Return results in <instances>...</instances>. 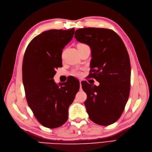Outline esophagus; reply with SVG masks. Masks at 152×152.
<instances>
[{"mask_svg": "<svg viewBox=\"0 0 152 152\" xmlns=\"http://www.w3.org/2000/svg\"><path fill=\"white\" fill-rule=\"evenodd\" d=\"M80 89H82V85H81V80H80Z\"/></svg>", "mask_w": 152, "mask_h": 152, "instance_id": "esophagus-1", "label": "esophagus"}]
</instances>
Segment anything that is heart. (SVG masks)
I'll use <instances>...</instances> for the list:
<instances>
[{
	"instance_id": "1",
	"label": "heart",
	"mask_w": 152,
	"mask_h": 152,
	"mask_svg": "<svg viewBox=\"0 0 152 152\" xmlns=\"http://www.w3.org/2000/svg\"><path fill=\"white\" fill-rule=\"evenodd\" d=\"M84 45V44H80L78 45V46H80V45ZM72 74L73 75H75V76H80L81 75V72H80V70H77V69H75V70H74L72 72Z\"/></svg>"
}]
</instances>
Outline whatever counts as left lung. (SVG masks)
Instances as JSON below:
<instances>
[{
	"label": "left lung",
	"mask_w": 152,
	"mask_h": 152,
	"mask_svg": "<svg viewBox=\"0 0 152 152\" xmlns=\"http://www.w3.org/2000/svg\"><path fill=\"white\" fill-rule=\"evenodd\" d=\"M75 38L91 49V73L99 85L82 82L87 94L84 104L90 120L109 126L121 117L129 96L131 63L127 49L118 35L110 29L80 28Z\"/></svg>",
	"instance_id": "obj_1"
}]
</instances>
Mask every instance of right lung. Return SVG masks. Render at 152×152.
<instances>
[{
    "label": "right lung",
    "instance_id": "right-lung-1",
    "mask_svg": "<svg viewBox=\"0 0 152 152\" xmlns=\"http://www.w3.org/2000/svg\"><path fill=\"white\" fill-rule=\"evenodd\" d=\"M74 32L75 28L45 31L31 40L24 54L22 74L26 99L37 120L45 127L57 128L67 121L68 107L80 88L75 78L65 84L53 80L56 69L62 66L63 49Z\"/></svg>",
    "mask_w": 152,
    "mask_h": 152
}]
</instances>
